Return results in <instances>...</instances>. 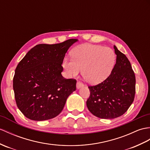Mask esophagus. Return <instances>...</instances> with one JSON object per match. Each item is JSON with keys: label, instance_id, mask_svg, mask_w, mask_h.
I'll return each mask as SVG.
<instances>
[{"label": "esophagus", "instance_id": "esophagus-1", "mask_svg": "<svg viewBox=\"0 0 150 150\" xmlns=\"http://www.w3.org/2000/svg\"><path fill=\"white\" fill-rule=\"evenodd\" d=\"M83 85L82 83L80 82H76V88H77V89H80V88H82V87H83Z\"/></svg>", "mask_w": 150, "mask_h": 150}]
</instances>
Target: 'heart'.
<instances>
[{
  "mask_svg": "<svg viewBox=\"0 0 150 150\" xmlns=\"http://www.w3.org/2000/svg\"><path fill=\"white\" fill-rule=\"evenodd\" d=\"M72 59L64 58L62 67L69 77L81 72L89 83L95 84L106 79L116 63L112 49L101 45L84 44L75 47L71 52Z\"/></svg>",
  "mask_w": 150,
  "mask_h": 150,
  "instance_id": "b5f03b06",
  "label": "heart"
}]
</instances>
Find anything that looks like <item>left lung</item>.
I'll use <instances>...</instances> for the list:
<instances>
[{
  "instance_id": "8db88e82",
  "label": "left lung",
  "mask_w": 150,
  "mask_h": 150,
  "mask_svg": "<svg viewBox=\"0 0 150 150\" xmlns=\"http://www.w3.org/2000/svg\"><path fill=\"white\" fill-rule=\"evenodd\" d=\"M116 62L110 75L98 84L89 86L88 109L102 119L122 116L133 103L135 93V76L130 61L114 45Z\"/></svg>"
}]
</instances>
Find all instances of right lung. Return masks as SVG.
Here are the masks:
<instances>
[{
	"label": "right lung",
	"mask_w": 150,
	"mask_h": 150,
	"mask_svg": "<svg viewBox=\"0 0 150 150\" xmlns=\"http://www.w3.org/2000/svg\"><path fill=\"white\" fill-rule=\"evenodd\" d=\"M77 41L37 45L17 65L13 90L17 107L26 117L44 121L61 112L76 83L75 79L62 76V61L69 48Z\"/></svg>",
	"instance_id": "right-lung-1"
}]
</instances>
